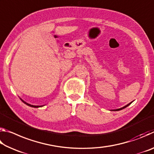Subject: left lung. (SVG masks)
Instances as JSON below:
<instances>
[{
	"label": "left lung",
	"instance_id": "8db88e82",
	"mask_svg": "<svg viewBox=\"0 0 154 154\" xmlns=\"http://www.w3.org/2000/svg\"><path fill=\"white\" fill-rule=\"evenodd\" d=\"M132 103H129L128 105H126L125 106H124V107H122V108H120V109H116V110H114V111H119V110H122V109H124V108H126V107H127L128 106H129L130 104H131Z\"/></svg>",
	"mask_w": 154,
	"mask_h": 154
}]
</instances>
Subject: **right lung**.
Instances as JSON below:
<instances>
[{"instance_id": "obj_1", "label": "right lung", "mask_w": 154, "mask_h": 154, "mask_svg": "<svg viewBox=\"0 0 154 154\" xmlns=\"http://www.w3.org/2000/svg\"><path fill=\"white\" fill-rule=\"evenodd\" d=\"M22 100V102L23 103H24L26 105H28V106H31V107H35V108H37V107H40V106H35V105H30V104H28V103H26V102H24V100Z\"/></svg>"}]
</instances>
